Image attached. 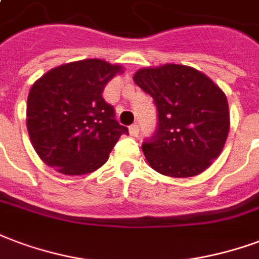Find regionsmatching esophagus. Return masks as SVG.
Segmentation results:
<instances>
[{
  "mask_svg": "<svg viewBox=\"0 0 259 259\" xmlns=\"http://www.w3.org/2000/svg\"><path fill=\"white\" fill-rule=\"evenodd\" d=\"M129 133L130 136H133V137H137V135H139V124H132L129 127Z\"/></svg>",
  "mask_w": 259,
  "mask_h": 259,
  "instance_id": "obj_1",
  "label": "esophagus"
}]
</instances>
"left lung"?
Segmentation results:
<instances>
[{
	"label": "left lung",
	"instance_id": "1",
	"mask_svg": "<svg viewBox=\"0 0 259 259\" xmlns=\"http://www.w3.org/2000/svg\"><path fill=\"white\" fill-rule=\"evenodd\" d=\"M133 79L158 108V130L143 144L149 166L176 178L193 177L210 167L231 126L221 88L202 71L171 63L140 68Z\"/></svg>",
	"mask_w": 259,
	"mask_h": 259
}]
</instances>
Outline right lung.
Listing matches in <instances>:
<instances>
[{"mask_svg": "<svg viewBox=\"0 0 259 259\" xmlns=\"http://www.w3.org/2000/svg\"><path fill=\"white\" fill-rule=\"evenodd\" d=\"M122 72L119 64L86 59L55 67L32 83L26 120L44 163L64 176H82L107 162L127 127L114 119V108L101 95Z\"/></svg>", "mask_w": 259, "mask_h": 259, "instance_id": "1", "label": "right lung"}]
</instances>
